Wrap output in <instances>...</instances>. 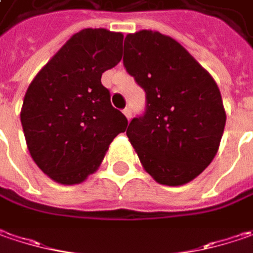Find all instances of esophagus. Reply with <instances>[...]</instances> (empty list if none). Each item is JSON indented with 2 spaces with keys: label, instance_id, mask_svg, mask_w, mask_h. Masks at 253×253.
Listing matches in <instances>:
<instances>
[{
  "label": "esophagus",
  "instance_id": "esophagus-1",
  "mask_svg": "<svg viewBox=\"0 0 253 253\" xmlns=\"http://www.w3.org/2000/svg\"><path fill=\"white\" fill-rule=\"evenodd\" d=\"M124 115L128 118V120H131V117H132V111H131V108L126 107L125 109H124Z\"/></svg>",
  "mask_w": 253,
  "mask_h": 253
}]
</instances>
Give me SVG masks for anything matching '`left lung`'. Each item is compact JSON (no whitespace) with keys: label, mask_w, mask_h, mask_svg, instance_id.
<instances>
[{"label":"left lung","mask_w":253,"mask_h":253,"mask_svg":"<svg viewBox=\"0 0 253 253\" xmlns=\"http://www.w3.org/2000/svg\"><path fill=\"white\" fill-rule=\"evenodd\" d=\"M124 65L146 94L126 129L144 169L161 185L191 182L215 158L226 114L219 88L182 45L158 31L128 34Z\"/></svg>","instance_id":"obj_1"}]
</instances>
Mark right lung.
I'll return each mask as SVG.
<instances>
[{
	"instance_id": "right-lung-1",
	"label": "right lung",
	"mask_w": 253,
	"mask_h": 253,
	"mask_svg": "<svg viewBox=\"0 0 253 253\" xmlns=\"http://www.w3.org/2000/svg\"><path fill=\"white\" fill-rule=\"evenodd\" d=\"M124 35L85 28L61 46L30 84L21 108L28 151L62 185L84 182L128 126L101 77L121 61Z\"/></svg>"
}]
</instances>
